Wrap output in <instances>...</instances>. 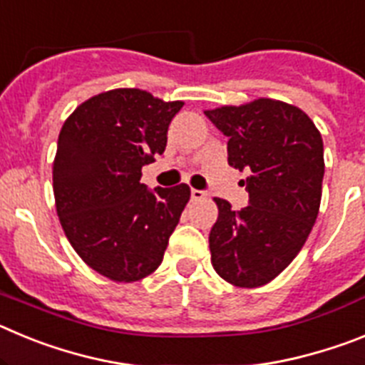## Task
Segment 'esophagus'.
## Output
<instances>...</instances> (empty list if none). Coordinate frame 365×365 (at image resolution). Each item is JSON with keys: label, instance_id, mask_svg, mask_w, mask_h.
Returning a JSON list of instances; mask_svg holds the SVG:
<instances>
[{"label": "esophagus", "instance_id": "esophagus-1", "mask_svg": "<svg viewBox=\"0 0 365 365\" xmlns=\"http://www.w3.org/2000/svg\"><path fill=\"white\" fill-rule=\"evenodd\" d=\"M192 199L193 201H201V199H205L206 197V192H202V190H195V188H192Z\"/></svg>", "mask_w": 365, "mask_h": 365}]
</instances>
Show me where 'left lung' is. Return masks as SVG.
<instances>
[{
	"label": "left lung",
	"instance_id": "1",
	"mask_svg": "<svg viewBox=\"0 0 365 365\" xmlns=\"http://www.w3.org/2000/svg\"><path fill=\"white\" fill-rule=\"evenodd\" d=\"M228 137V164L247 172L248 206L215 197L212 265L235 287L272 282L298 256L322 201L324 143L311 118L291 104L259 98L205 111Z\"/></svg>",
	"mask_w": 365,
	"mask_h": 365
}]
</instances>
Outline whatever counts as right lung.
Masks as SVG:
<instances>
[{"instance_id":"1","label":"right lung","mask_w":365,"mask_h":365,"mask_svg":"<svg viewBox=\"0 0 365 365\" xmlns=\"http://www.w3.org/2000/svg\"><path fill=\"white\" fill-rule=\"evenodd\" d=\"M180 108L140 89H113L62 125L53 164L58 217L76 254L113 282H138L160 265L190 199L188 185L140 182Z\"/></svg>"}]
</instances>
